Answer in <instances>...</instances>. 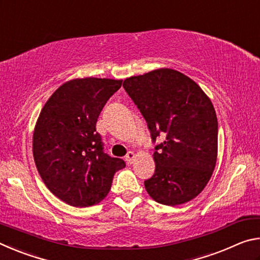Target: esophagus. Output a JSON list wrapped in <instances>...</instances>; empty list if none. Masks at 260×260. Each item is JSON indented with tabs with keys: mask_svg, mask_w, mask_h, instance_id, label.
Here are the masks:
<instances>
[{
	"mask_svg": "<svg viewBox=\"0 0 260 260\" xmlns=\"http://www.w3.org/2000/svg\"><path fill=\"white\" fill-rule=\"evenodd\" d=\"M135 157H136L135 153H134L133 151H129V152L127 153V155H126V157H125V160H126L127 162H128V164H132V162L134 161Z\"/></svg>",
	"mask_w": 260,
	"mask_h": 260,
	"instance_id": "obj_1",
	"label": "esophagus"
}]
</instances>
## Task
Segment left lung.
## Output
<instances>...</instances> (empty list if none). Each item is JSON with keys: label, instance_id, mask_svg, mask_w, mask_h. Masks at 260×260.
Listing matches in <instances>:
<instances>
[{"label": "left lung", "instance_id": "left-lung-1", "mask_svg": "<svg viewBox=\"0 0 260 260\" xmlns=\"http://www.w3.org/2000/svg\"><path fill=\"white\" fill-rule=\"evenodd\" d=\"M125 90L143 114L156 146L155 174L144 181L157 203L175 206L195 199L208 184L217 162L218 119L202 88L173 69H157L126 78Z\"/></svg>", "mask_w": 260, "mask_h": 260}]
</instances>
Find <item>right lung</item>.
<instances>
[{
  "mask_svg": "<svg viewBox=\"0 0 260 260\" xmlns=\"http://www.w3.org/2000/svg\"><path fill=\"white\" fill-rule=\"evenodd\" d=\"M122 80L78 78L57 88L33 133L34 161L47 188L76 208L100 203L125 161L103 152L96 122Z\"/></svg>",
  "mask_w": 260,
  "mask_h": 260,
  "instance_id": "1",
  "label": "right lung"
}]
</instances>
